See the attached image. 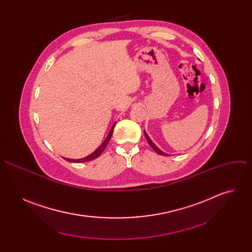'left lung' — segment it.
<instances>
[{
    "label": "left lung",
    "instance_id": "obj_1",
    "mask_svg": "<svg viewBox=\"0 0 252 252\" xmlns=\"http://www.w3.org/2000/svg\"><path fill=\"white\" fill-rule=\"evenodd\" d=\"M143 132H145V135H146V137H147V139H148V141H149V143H150V146H152V148L154 149V151L158 154V155H160V156H169L168 154H165V153H163L161 150H159L156 145H155V143L153 142V140L150 138V136L148 135V133L146 132V130L145 131H143Z\"/></svg>",
    "mask_w": 252,
    "mask_h": 252
}]
</instances>
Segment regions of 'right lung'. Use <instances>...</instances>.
Wrapping results in <instances>:
<instances>
[{
  "label": "right lung",
  "instance_id": "1",
  "mask_svg": "<svg viewBox=\"0 0 252 252\" xmlns=\"http://www.w3.org/2000/svg\"><path fill=\"white\" fill-rule=\"evenodd\" d=\"M115 126H116V123L113 125V126H112V128H111V130H110V132H109V134L106 135V137H105V139L102 141V143L101 145L94 152V153H92L91 155H89V156H87L86 158H79V159H73V158H63L66 161H69V162H79V163H81V162H86V161H90V160H93V159H94V158H98L100 155H101V153L104 151V149H105V147L107 146V143H109V141H110V139H111V137H112V134H113V131H114V128H115Z\"/></svg>",
  "mask_w": 252,
  "mask_h": 252
}]
</instances>
